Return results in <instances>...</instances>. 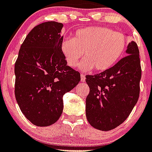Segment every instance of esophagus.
I'll list each match as a JSON object with an SVG mask.
<instances>
[{
	"label": "esophagus",
	"mask_w": 152,
	"mask_h": 152,
	"mask_svg": "<svg viewBox=\"0 0 152 152\" xmlns=\"http://www.w3.org/2000/svg\"><path fill=\"white\" fill-rule=\"evenodd\" d=\"M80 80H81V82H84L85 81L84 75H83V74H81V75H80Z\"/></svg>",
	"instance_id": "34e87169"
}]
</instances>
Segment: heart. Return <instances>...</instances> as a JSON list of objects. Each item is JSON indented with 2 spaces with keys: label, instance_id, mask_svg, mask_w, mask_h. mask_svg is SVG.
Wrapping results in <instances>:
<instances>
[{
  "label": "heart",
  "instance_id": "obj_1",
  "mask_svg": "<svg viewBox=\"0 0 152 152\" xmlns=\"http://www.w3.org/2000/svg\"><path fill=\"white\" fill-rule=\"evenodd\" d=\"M127 37L123 33L102 26H90L78 29L73 38L61 40L60 50L67 64L76 67L84 55L80 69L104 72L114 66L127 49Z\"/></svg>",
  "mask_w": 152,
  "mask_h": 152
}]
</instances>
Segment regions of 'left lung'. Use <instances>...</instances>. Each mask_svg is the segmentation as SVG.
<instances>
[{
    "instance_id": "8db88e82",
    "label": "left lung",
    "mask_w": 152,
    "mask_h": 152,
    "mask_svg": "<svg viewBox=\"0 0 152 152\" xmlns=\"http://www.w3.org/2000/svg\"><path fill=\"white\" fill-rule=\"evenodd\" d=\"M126 56L109 69L86 76L90 93L86 99V116L95 129L108 131L127 119L137 104L141 78L139 49L129 43Z\"/></svg>"
}]
</instances>
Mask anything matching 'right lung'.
<instances>
[{
    "label": "right lung",
    "mask_w": 152,
    "mask_h": 152,
    "mask_svg": "<svg viewBox=\"0 0 152 152\" xmlns=\"http://www.w3.org/2000/svg\"><path fill=\"white\" fill-rule=\"evenodd\" d=\"M63 24L47 22L28 33L15 64V94L21 111L33 125L56 123L63 110L62 97L80 81L60 50Z\"/></svg>",
    "instance_id": "1"
}]
</instances>
